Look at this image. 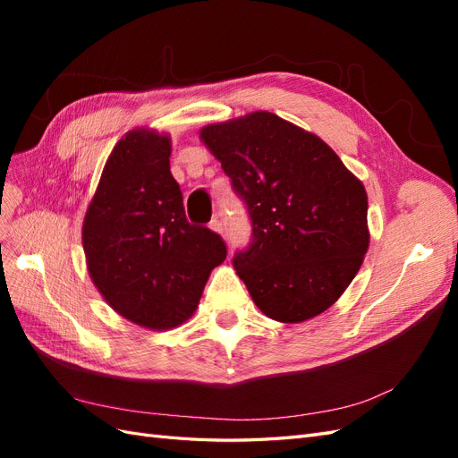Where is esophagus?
<instances>
[{"mask_svg":"<svg viewBox=\"0 0 458 458\" xmlns=\"http://www.w3.org/2000/svg\"><path fill=\"white\" fill-rule=\"evenodd\" d=\"M210 229L216 231V233H219V234H224V224H221V221H219L217 217L210 221Z\"/></svg>","mask_w":458,"mask_h":458,"instance_id":"34e87169","label":"esophagus"}]
</instances>
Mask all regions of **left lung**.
<instances>
[{
  "instance_id": "obj_1",
  "label": "left lung",
  "mask_w": 458,
  "mask_h": 458,
  "mask_svg": "<svg viewBox=\"0 0 458 458\" xmlns=\"http://www.w3.org/2000/svg\"><path fill=\"white\" fill-rule=\"evenodd\" d=\"M200 141L248 206L252 242L233 266L256 306L279 323L327 311L369 250L365 185L321 137L267 110L204 126Z\"/></svg>"
}]
</instances>
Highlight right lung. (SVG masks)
I'll return each mask as SVG.
<instances>
[{"instance_id": "obj_1", "label": "right lung", "mask_w": 458, "mask_h": 458, "mask_svg": "<svg viewBox=\"0 0 458 458\" xmlns=\"http://www.w3.org/2000/svg\"><path fill=\"white\" fill-rule=\"evenodd\" d=\"M168 133L135 128L114 145L81 227L88 271L118 315L170 330L197 311L225 242L191 225L170 172Z\"/></svg>"}]
</instances>
